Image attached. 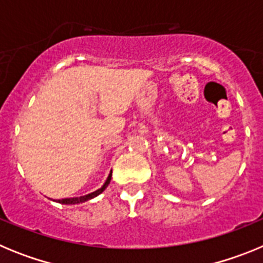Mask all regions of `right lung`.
I'll use <instances>...</instances> for the list:
<instances>
[{
  "instance_id": "right-lung-1",
  "label": "right lung",
  "mask_w": 263,
  "mask_h": 263,
  "mask_svg": "<svg viewBox=\"0 0 263 263\" xmlns=\"http://www.w3.org/2000/svg\"><path fill=\"white\" fill-rule=\"evenodd\" d=\"M110 179H111V171L110 174L108 175V178H106L105 183L103 184V187L99 188V190H96L95 192H90V194L88 195H84V196H79V197H67V199H60V200H57L58 203L60 204H67V205H69V204H80V203H84V201H88L90 200V199H93V197L99 196L101 192L105 191V188L108 187V184L110 183Z\"/></svg>"
}]
</instances>
